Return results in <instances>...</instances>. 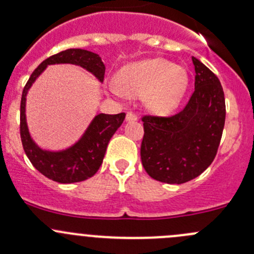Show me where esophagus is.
Instances as JSON below:
<instances>
[{
  "instance_id": "1",
  "label": "esophagus",
  "mask_w": 254,
  "mask_h": 254,
  "mask_svg": "<svg viewBox=\"0 0 254 254\" xmlns=\"http://www.w3.org/2000/svg\"><path fill=\"white\" fill-rule=\"evenodd\" d=\"M137 120V117L134 114V113H127V122H135Z\"/></svg>"
}]
</instances>
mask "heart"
I'll return each instance as SVG.
<instances>
[{"mask_svg": "<svg viewBox=\"0 0 254 254\" xmlns=\"http://www.w3.org/2000/svg\"><path fill=\"white\" fill-rule=\"evenodd\" d=\"M115 81L120 93L142 97L148 112L166 115L178 107L188 88L189 76L186 68L165 59H148L123 67Z\"/></svg>", "mask_w": 254, "mask_h": 254, "instance_id": "1", "label": "heart"}]
</instances>
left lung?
<instances>
[{"instance_id": "left-lung-1", "label": "left lung", "mask_w": 254, "mask_h": 254, "mask_svg": "<svg viewBox=\"0 0 254 254\" xmlns=\"http://www.w3.org/2000/svg\"><path fill=\"white\" fill-rule=\"evenodd\" d=\"M195 91L186 108L170 118L143 117L141 162L158 182L182 184L200 176L216 156L225 125L219 78L196 58Z\"/></svg>"}]
</instances>
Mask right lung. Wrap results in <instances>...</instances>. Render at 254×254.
Returning <instances> with one entry per match:
<instances>
[{
  "label": "right lung",
  "instance_id": "add662e5",
  "mask_svg": "<svg viewBox=\"0 0 254 254\" xmlns=\"http://www.w3.org/2000/svg\"><path fill=\"white\" fill-rule=\"evenodd\" d=\"M71 64L88 71L99 82H103L106 66L98 54L83 49H67L43 61L34 70L22 93L20 101V139L23 148L32 165L42 175L58 183H77L96 175L103 162L107 146L125 119L124 113L120 114L94 115L87 129L76 142L61 150H48L38 145L32 137L28 127L27 96L37 78L47 70L49 65Z\"/></svg>",
  "mask_w": 254,
  "mask_h": 254
}]
</instances>
